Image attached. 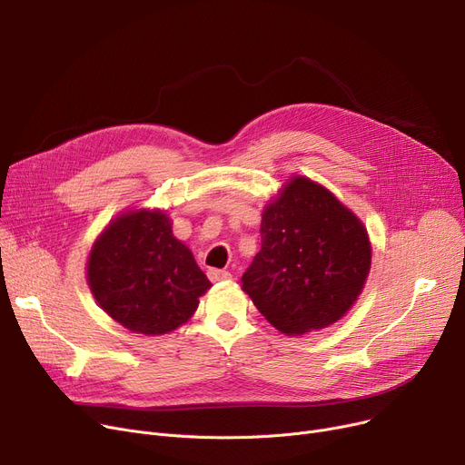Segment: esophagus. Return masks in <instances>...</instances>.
Masks as SVG:
<instances>
[{
	"instance_id": "34e87169",
	"label": "esophagus",
	"mask_w": 465,
	"mask_h": 465,
	"mask_svg": "<svg viewBox=\"0 0 465 465\" xmlns=\"http://www.w3.org/2000/svg\"><path fill=\"white\" fill-rule=\"evenodd\" d=\"M207 277H209L213 282H218V281H230V279H232L230 272L216 270V267H213V270H209V272H207Z\"/></svg>"
}]
</instances>
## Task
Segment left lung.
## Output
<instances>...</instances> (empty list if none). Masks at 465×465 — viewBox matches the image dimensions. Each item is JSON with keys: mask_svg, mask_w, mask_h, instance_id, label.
I'll return each mask as SVG.
<instances>
[{"mask_svg": "<svg viewBox=\"0 0 465 465\" xmlns=\"http://www.w3.org/2000/svg\"><path fill=\"white\" fill-rule=\"evenodd\" d=\"M262 249L242 290L286 335L337 322L370 275L371 245L358 216L324 186L294 177L262 214Z\"/></svg>", "mask_w": 465, "mask_h": 465, "instance_id": "obj_1", "label": "left lung"}]
</instances>
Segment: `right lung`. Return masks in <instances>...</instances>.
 I'll use <instances>...</instances> for the list:
<instances>
[{
	"label": "right lung",
	"mask_w": 465,
	"mask_h": 465,
	"mask_svg": "<svg viewBox=\"0 0 465 465\" xmlns=\"http://www.w3.org/2000/svg\"><path fill=\"white\" fill-rule=\"evenodd\" d=\"M95 302L124 328L162 335L184 324L211 282L163 211H130L97 237L88 258Z\"/></svg>",
	"instance_id": "obj_1"
}]
</instances>
